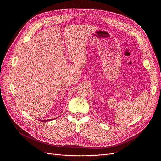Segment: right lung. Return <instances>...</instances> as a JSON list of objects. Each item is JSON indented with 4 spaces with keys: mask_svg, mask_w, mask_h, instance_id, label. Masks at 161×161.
Masks as SVG:
<instances>
[{
    "mask_svg": "<svg viewBox=\"0 0 161 161\" xmlns=\"http://www.w3.org/2000/svg\"><path fill=\"white\" fill-rule=\"evenodd\" d=\"M54 119H50V120H42L41 122H43V121H45V122H47V121H50V120H54Z\"/></svg>",
    "mask_w": 161,
    "mask_h": 161,
    "instance_id": "add662e5",
    "label": "right lung"
}]
</instances>
